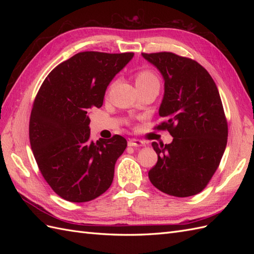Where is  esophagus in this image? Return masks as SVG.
I'll return each instance as SVG.
<instances>
[{
    "label": "esophagus",
    "mask_w": 254,
    "mask_h": 254,
    "mask_svg": "<svg viewBox=\"0 0 254 254\" xmlns=\"http://www.w3.org/2000/svg\"><path fill=\"white\" fill-rule=\"evenodd\" d=\"M128 145L132 146V147H140V146H144L145 143L139 139H131L128 141Z\"/></svg>",
    "instance_id": "esophagus-1"
}]
</instances>
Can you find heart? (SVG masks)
<instances>
[{"mask_svg":"<svg viewBox=\"0 0 254 254\" xmlns=\"http://www.w3.org/2000/svg\"><path fill=\"white\" fill-rule=\"evenodd\" d=\"M135 82L139 90L151 86H160L158 75L148 67H143L140 71H137L135 75Z\"/></svg>","mask_w":254,"mask_h":254,"instance_id":"heart-1","label":"heart"}]
</instances>
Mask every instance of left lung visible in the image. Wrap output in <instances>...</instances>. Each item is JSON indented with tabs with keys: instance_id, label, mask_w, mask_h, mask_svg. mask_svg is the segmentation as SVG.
<instances>
[{
	"instance_id": "obj_1",
	"label": "left lung",
	"mask_w": 254,
	"mask_h": 254,
	"mask_svg": "<svg viewBox=\"0 0 254 254\" xmlns=\"http://www.w3.org/2000/svg\"><path fill=\"white\" fill-rule=\"evenodd\" d=\"M142 56L164 78V96L156 126L174 137L171 144L152 142L158 162L149 180L165 194L196 195L207 186L219 166L228 139V123L216 83L197 61L171 52Z\"/></svg>"
}]
</instances>
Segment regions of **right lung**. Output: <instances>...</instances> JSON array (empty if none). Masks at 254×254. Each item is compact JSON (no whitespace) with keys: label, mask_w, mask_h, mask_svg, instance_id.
<instances>
[{"label":"right lung","mask_w":254,"mask_h":254,"mask_svg":"<svg viewBox=\"0 0 254 254\" xmlns=\"http://www.w3.org/2000/svg\"><path fill=\"white\" fill-rule=\"evenodd\" d=\"M133 53L81 52L58 64L38 91L29 142L43 178L61 198L87 202L111 186L124 137L90 139L89 112L101 108L107 87Z\"/></svg>","instance_id":"1"}]
</instances>
